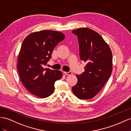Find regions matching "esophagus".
<instances>
[{"label":"esophagus","mask_w":131,"mask_h":131,"mask_svg":"<svg viewBox=\"0 0 131 131\" xmlns=\"http://www.w3.org/2000/svg\"><path fill=\"white\" fill-rule=\"evenodd\" d=\"M64 73L66 75H70L72 74V72L71 71H69V72H64Z\"/></svg>","instance_id":"1"}]
</instances>
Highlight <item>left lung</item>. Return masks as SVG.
<instances>
[{"label": "left lung", "instance_id": "1", "mask_svg": "<svg viewBox=\"0 0 131 131\" xmlns=\"http://www.w3.org/2000/svg\"><path fill=\"white\" fill-rule=\"evenodd\" d=\"M72 32L78 36L80 57L87 63L85 72L77 75L78 83L72 92L81 100L91 99L98 94L112 71V53L110 46L98 32L87 28Z\"/></svg>", "mask_w": 131, "mask_h": 131}]
</instances>
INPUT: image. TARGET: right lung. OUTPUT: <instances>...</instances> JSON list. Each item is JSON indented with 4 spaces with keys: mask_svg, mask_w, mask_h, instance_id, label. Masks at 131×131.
<instances>
[{
    "mask_svg": "<svg viewBox=\"0 0 131 131\" xmlns=\"http://www.w3.org/2000/svg\"><path fill=\"white\" fill-rule=\"evenodd\" d=\"M63 33L41 30L31 33L24 40L18 56L17 68L25 88L34 95L46 98L54 91V83L62 78L59 70L45 69L55 47L65 39Z\"/></svg>",
    "mask_w": 131,
    "mask_h": 131,
    "instance_id": "obj_1",
    "label": "right lung"
}]
</instances>
